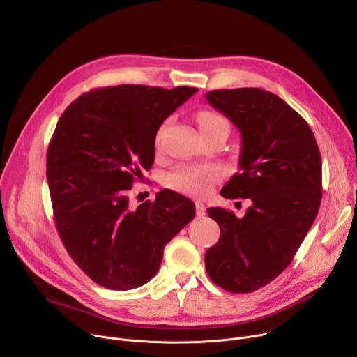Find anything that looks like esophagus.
Listing matches in <instances>:
<instances>
[{
  "label": "esophagus",
  "instance_id": "obj_1",
  "mask_svg": "<svg viewBox=\"0 0 357 357\" xmlns=\"http://www.w3.org/2000/svg\"><path fill=\"white\" fill-rule=\"evenodd\" d=\"M195 209H197V215H198V217H204L205 213H206V206H205L204 202H201V201H197V202H195Z\"/></svg>",
  "mask_w": 357,
  "mask_h": 357
}]
</instances>
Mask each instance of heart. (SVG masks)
I'll use <instances>...</instances> for the list:
<instances>
[{
  "instance_id": "b5f03b06",
  "label": "heart",
  "mask_w": 357,
  "mask_h": 357,
  "mask_svg": "<svg viewBox=\"0 0 357 357\" xmlns=\"http://www.w3.org/2000/svg\"><path fill=\"white\" fill-rule=\"evenodd\" d=\"M195 119L201 133H206L209 130H213L221 126L229 128V123L224 116L211 110L198 112ZM162 136H163V128L159 129L155 137L156 149H160ZM221 178H222V171L215 165L182 166V168H178L176 171L165 176V185L174 189V191L182 192V194L202 197V195H206L212 189L213 183L220 181Z\"/></svg>"
}]
</instances>
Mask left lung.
Returning a JSON list of instances; mask_svg holds the SVG:
<instances>
[{"label": "left lung", "mask_w": 357, "mask_h": 357, "mask_svg": "<svg viewBox=\"0 0 357 357\" xmlns=\"http://www.w3.org/2000/svg\"><path fill=\"white\" fill-rule=\"evenodd\" d=\"M205 98L243 139L241 171L221 195L251 201L243 218L208 209L221 235L205 252V268L224 290L251 293L289 267L312 228L321 202V156L310 126L277 94L243 87Z\"/></svg>", "instance_id": "8db88e82"}]
</instances>
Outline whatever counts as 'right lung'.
Wrapping results in <instances>:
<instances>
[{"label": "right lung", "mask_w": 357, "mask_h": 357, "mask_svg": "<svg viewBox=\"0 0 357 357\" xmlns=\"http://www.w3.org/2000/svg\"><path fill=\"white\" fill-rule=\"evenodd\" d=\"M195 87L121 84L82 94L60 116L47 151L54 221L75 263L99 286L132 290L158 273L163 248L195 217L169 189L129 206V191L152 168L156 132Z\"/></svg>", "instance_id": "obj_1"}]
</instances>
